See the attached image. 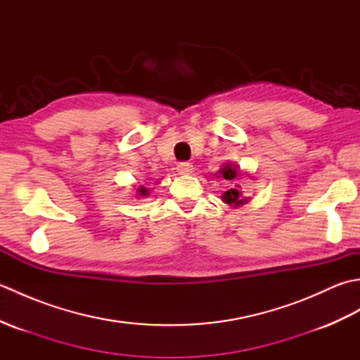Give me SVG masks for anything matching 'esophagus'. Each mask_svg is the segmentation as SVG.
Wrapping results in <instances>:
<instances>
[{
    "label": "esophagus",
    "mask_w": 360,
    "mask_h": 360,
    "mask_svg": "<svg viewBox=\"0 0 360 360\" xmlns=\"http://www.w3.org/2000/svg\"><path fill=\"white\" fill-rule=\"evenodd\" d=\"M176 172H178V174H190L193 173V165L188 162H181L176 167Z\"/></svg>",
    "instance_id": "1"
}]
</instances>
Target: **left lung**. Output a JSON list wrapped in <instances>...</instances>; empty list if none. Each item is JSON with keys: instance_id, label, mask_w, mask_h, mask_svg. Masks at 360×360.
Listing matches in <instances>:
<instances>
[{"instance_id": "obj_1", "label": "left lung", "mask_w": 360, "mask_h": 360, "mask_svg": "<svg viewBox=\"0 0 360 360\" xmlns=\"http://www.w3.org/2000/svg\"><path fill=\"white\" fill-rule=\"evenodd\" d=\"M215 174H217V178H224L226 181L232 182V184H233L231 188L226 190V192L221 195V200H223V202L229 204L233 209L249 202L250 198L246 196V193L243 192V187L238 184V179H241V178H250L252 179L254 176H252L248 172L241 170L240 165L232 164V162H224L223 165H221L219 172L215 173Z\"/></svg>"}]
</instances>
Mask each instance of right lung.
I'll list each match as a JSON object with an SVG mask.
<instances>
[{
    "label": "right lung",
    "mask_w": 360,
    "mask_h": 360,
    "mask_svg": "<svg viewBox=\"0 0 360 360\" xmlns=\"http://www.w3.org/2000/svg\"><path fill=\"white\" fill-rule=\"evenodd\" d=\"M148 195H150V190L145 188L143 186H139L136 188V198H139V200L141 198H147Z\"/></svg>",
    "instance_id": "right-lung-1"
}]
</instances>
